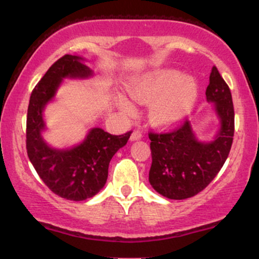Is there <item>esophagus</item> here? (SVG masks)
Segmentation results:
<instances>
[{"mask_svg": "<svg viewBox=\"0 0 259 259\" xmlns=\"http://www.w3.org/2000/svg\"><path fill=\"white\" fill-rule=\"evenodd\" d=\"M141 138H142V134L140 132H136V130H134L132 135H130V141H138V140H141Z\"/></svg>", "mask_w": 259, "mask_h": 259, "instance_id": "esophagus-1", "label": "esophagus"}]
</instances>
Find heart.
<instances>
[{
  "mask_svg": "<svg viewBox=\"0 0 259 259\" xmlns=\"http://www.w3.org/2000/svg\"><path fill=\"white\" fill-rule=\"evenodd\" d=\"M126 92L140 105L150 103L147 118L154 126L170 127L191 112L198 97V84L179 70L157 69L133 79L126 85ZM118 107L124 112L133 108L125 97H119Z\"/></svg>",
  "mask_w": 259,
  "mask_h": 259,
  "instance_id": "obj_1",
  "label": "heart"
}]
</instances>
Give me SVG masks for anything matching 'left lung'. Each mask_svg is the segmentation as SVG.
Listing matches in <instances>:
<instances>
[{"label":"left lung","mask_w":259,"mask_h":259,"mask_svg":"<svg viewBox=\"0 0 259 259\" xmlns=\"http://www.w3.org/2000/svg\"><path fill=\"white\" fill-rule=\"evenodd\" d=\"M206 99L219 121L212 140L197 138L192 120L168 134H150L151 164L148 181L158 194L185 200L206 189L219 173L230 152L234 138L231 92L218 69L212 68Z\"/></svg>","instance_id":"left-lung-1"}]
</instances>
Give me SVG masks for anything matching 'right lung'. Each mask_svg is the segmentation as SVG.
Listing matches in <instances>:
<instances>
[{"label": "right lung", "instance_id": "right-lung-1", "mask_svg": "<svg viewBox=\"0 0 259 259\" xmlns=\"http://www.w3.org/2000/svg\"><path fill=\"white\" fill-rule=\"evenodd\" d=\"M80 56L65 55L51 65L31 92L26 118V151L31 164L47 187L70 201H84L99 194L106 185L112 157L124 147L132 132L111 135L91 127L82 141L72 147H53L44 139V111L55 100L65 79L85 80L94 70Z\"/></svg>", "mask_w": 259, "mask_h": 259}]
</instances>
